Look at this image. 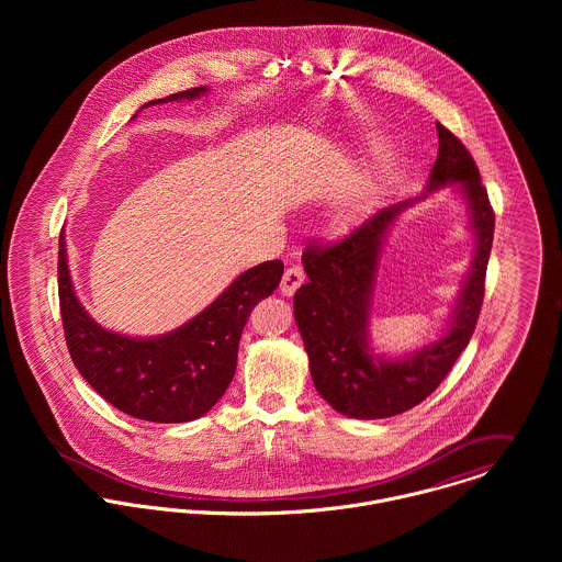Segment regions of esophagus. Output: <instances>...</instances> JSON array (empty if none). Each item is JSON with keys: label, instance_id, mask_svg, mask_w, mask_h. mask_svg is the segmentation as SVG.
Returning a JSON list of instances; mask_svg holds the SVG:
<instances>
[{"label": "esophagus", "instance_id": "esophagus-1", "mask_svg": "<svg viewBox=\"0 0 562 562\" xmlns=\"http://www.w3.org/2000/svg\"><path fill=\"white\" fill-rule=\"evenodd\" d=\"M305 283V272L301 266H290L285 272H283V279H281V292L285 296H292L301 285Z\"/></svg>", "mask_w": 562, "mask_h": 562}]
</instances>
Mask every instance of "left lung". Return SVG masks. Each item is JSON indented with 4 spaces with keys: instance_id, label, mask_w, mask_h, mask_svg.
Masks as SVG:
<instances>
[{
    "instance_id": "8db88e82",
    "label": "left lung",
    "mask_w": 562,
    "mask_h": 562,
    "mask_svg": "<svg viewBox=\"0 0 562 562\" xmlns=\"http://www.w3.org/2000/svg\"><path fill=\"white\" fill-rule=\"evenodd\" d=\"M437 134L439 156L422 196L383 207L346 238L328 246L310 244L303 252L310 281L294 294V318L316 390L348 417H394L426 401L470 344L481 316L495 216L465 145L441 123ZM446 184L460 188L477 241L460 301L439 340L404 358H379L369 346V316L382 241L404 209Z\"/></svg>"
}]
</instances>
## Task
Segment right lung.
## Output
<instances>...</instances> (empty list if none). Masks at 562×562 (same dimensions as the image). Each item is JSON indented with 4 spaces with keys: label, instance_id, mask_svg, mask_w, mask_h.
Listing matches in <instances>:
<instances>
[{
    "label": "right lung",
    "instance_id": "right-lung-1",
    "mask_svg": "<svg viewBox=\"0 0 562 562\" xmlns=\"http://www.w3.org/2000/svg\"><path fill=\"white\" fill-rule=\"evenodd\" d=\"M207 86L145 103L140 110L196 99ZM138 110V112H140ZM283 277L279 259L244 270L199 316L158 337H127L103 328L81 307L58 244V296L71 359L88 385L119 411L158 424H181L205 415L227 392L238 363L241 330L252 307L270 296Z\"/></svg>",
    "mask_w": 562,
    "mask_h": 562
}]
</instances>
